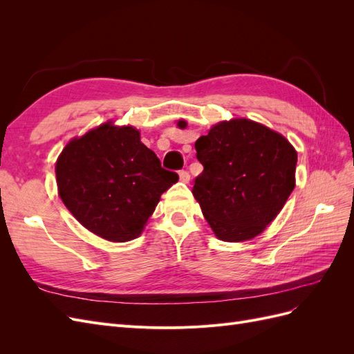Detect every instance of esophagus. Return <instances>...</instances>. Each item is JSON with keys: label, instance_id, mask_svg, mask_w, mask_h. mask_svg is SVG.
<instances>
[{"label": "esophagus", "instance_id": "esophagus-1", "mask_svg": "<svg viewBox=\"0 0 354 354\" xmlns=\"http://www.w3.org/2000/svg\"><path fill=\"white\" fill-rule=\"evenodd\" d=\"M178 176H180V181H183V183H189V180H190V174L187 173V171L181 169L180 173H178Z\"/></svg>", "mask_w": 354, "mask_h": 354}]
</instances>
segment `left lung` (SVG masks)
Instances as JSON below:
<instances>
[{
  "mask_svg": "<svg viewBox=\"0 0 354 354\" xmlns=\"http://www.w3.org/2000/svg\"><path fill=\"white\" fill-rule=\"evenodd\" d=\"M195 149L203 171L192 194L216 236L242 242L260 234L295 187L292 145L266 125L241 118L214 125Z\"/></svg>",
  "mask_w": 354,
  "mask_h": 354,
  "instance_id": "obj_1",
  "label": "left lung"
}]
</instances>
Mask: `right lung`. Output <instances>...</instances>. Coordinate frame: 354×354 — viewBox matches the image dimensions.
<instances>
[{"mask_svg":"<svg viewBox=\"0 0 354 354\" xmlns=\"http://www.w3.org/2000/svg\"><path fill=\"white\" fill-rule=\"evenodd\" d=\"M59 196L85 229L111 242L142 233L160 195L178 181L134 127L106 122L72 138L56 162Z\"/></svg>","mask_w":354,"mask_h":354,"instance_id":"right-lung-1","label":"right lung"}]
</instances>
